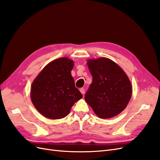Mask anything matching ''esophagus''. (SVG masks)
I'll return each mask as SVG.
<instances>
[{"mask_svg": "<svg viewBox=\"0 0 160 160\" xmlns=\"http://www.w3.org/2000/svg\"><path fill=\"white\" fill-rule=\"evenodd\" d=\"M80 91H81V93L83 94V95L85 94V89L83 88H81L80 89Z\"/></svg>", "mask_w": 160, "mask_h": 160, "instance_id": "34e87169", "label": "esophagus"}]
</instances>
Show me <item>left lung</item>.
<instances>
[{
	"instance_id": "8db88e82",
	"label": "left lung",
	"mask_w": 160,
	"mask_h": 160,
	"mask_svg": "<svg viewBox=\"0 0 160 160\" xmlns=\"http://www.w3.org/2000/svg\"><path fill=\"white\" fill-rule=\"evenodd\" d=\"M93 81L85 100L100 118L118 115L127 107L132 95L131 82L123 69L108 58L88 61Z\"/></svg>"
}]
</instances>
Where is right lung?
I'll return each instance as SVG.
<instances>
[{"instance_id": "add662e5", "label": "right lung", "mask_w": 160, "mask_h": 160, "mask_svg": "<svg viewBox=\"0 0 160 160\" xmlns=\"http://www.w3.org/2000/svg\"><path fill=\"white\" fill-rule=\"evenodd\" d=\"M73 63L67 57L52 61L33 81L31 101L45 118L58 119L66 117L76 101L83 98L71 73Z\"/></svg>"}]
</instances>
